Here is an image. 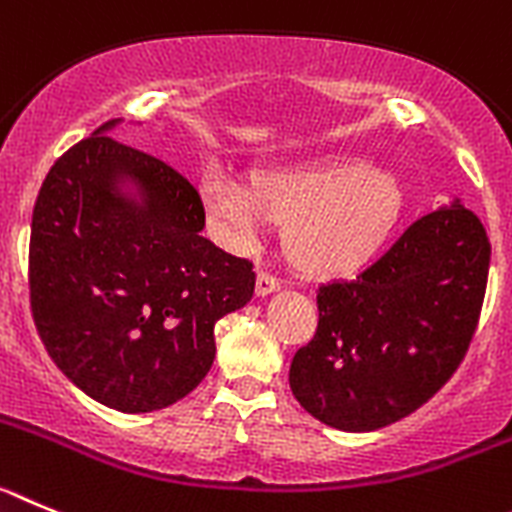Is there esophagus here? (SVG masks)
<instances>
[{"label":"esophagus","instance_id":"esophagus-1","mask_svg":"<svg viewBox=\"0 0 512 512\" xmlns=\"http://www.w3.org/2000/svg\"><path fill=\"white\" fill-rule=\"evenodd\" d=\"M278 288H280V278H275L273 273H265V270H262V273H257V285H255L257 296H267V293H275Z\"/></svg>","mask_w":512,"mask_h":512}]
</instances>
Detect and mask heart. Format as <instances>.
<instances>
[{
	"label": "heart",
	"instance_id": "obj_1",
	"mask_svg": "<svg viewBox=\"0 0 512 512\" xmlns=\"http://www.w3.org/2000/svg\"><path fill=\"white\" fill-rule=\"evenodd\" d=\"M201 201L216 232L245 247L285 222V250L316 275L354 273L377 255L400 209L393 178L357 160H321L257 173L245 183L219 168L201 178Z\"/></svg>",
	"mask_w": 512,
	"mask_h": 512
}]
</instances>
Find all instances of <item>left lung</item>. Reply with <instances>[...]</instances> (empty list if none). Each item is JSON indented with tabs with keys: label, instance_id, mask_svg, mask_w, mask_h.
<instances>
[{
	"label": "left lung",
	"instance_id": "8db88e82",
	"mask_svg": "<svg viewBox=\"0 0 512 512\" xmlns=\"http://www.w3.org/2000/svg\"><path fill=\"white\" fill-rule=\"evenodd\" d=\"M490 239L462 201L431 211L354 280L316 293L319 326L290 362L298 403L339 431H375L434 398L462 365Z\"/></svg>",
	"mask_w": 512,
	"mask_h": 512
}]
</instances>
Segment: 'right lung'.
I'll return each instance as SVG.
<instances>
[{
	"label": "right lung",
	"instance_id": "right-lung-1",
	"mask_svg": "<svg viewBox=\"0 0 512 512\" xmlns=\"http://www.w3.org/2000/svg\"><path fill=\"white\" fill-rule=\"evenodd\" d=\"M117 122L45 176L32 211L30 308L50 359L78 390L114 411L150 413L204 380L214 324L250 301L255 273L201 237L199 191L114 140Z\"/></svg>",
	"mask_w": 512,
	"mask_h": 512
}]
</instances>
